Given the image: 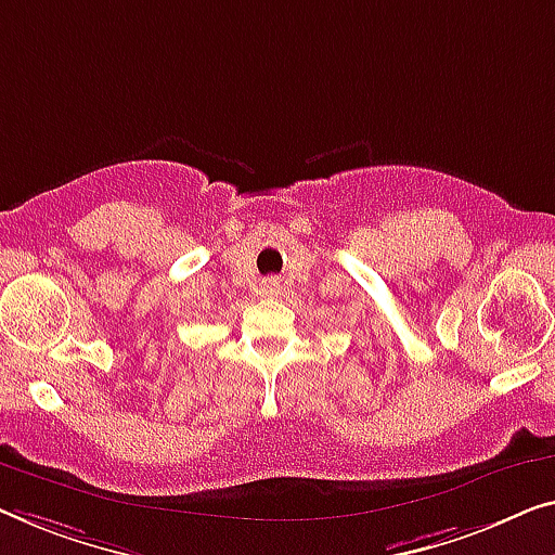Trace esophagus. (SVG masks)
Segmentation results:
<instances>
[{"mask_svg":"<svg viewBox=\"0 0 555 555\" xmlns=\"http://www.w3.org/2000/svg\"><path fill=\"white\" fill-rule=\"evenodd\" d=\"M276 286H279V284H274V281H271V284H267L269 292H276Z\"/></svg>","mask_w":555,"mask_h":555,"instance_id":"34e87169","label":"esophagus"}]
</instances>
